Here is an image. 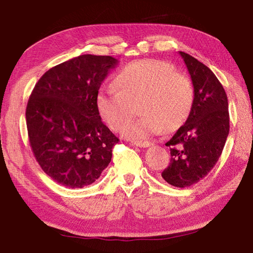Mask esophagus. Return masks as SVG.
I'll use <instances>...</instances> for the list:
<instances>
[{
	"mask_svg": "<svg viewBox=\"0 0 253 253\" xmlns=\"http://www.w3.org/2000/svg\"><path fill=\"white\" fill-rule=\"evenodd\" d=\"M131 145L137 146V147H140V148H147V147L151 146V142H149V141H138V140H133V141H131Z\"/></svg>",
	"mask_w": 253,
	"mask_h": 253,
	"instance_id": "34e87169",
	"label": "esophagus"
}]
</instances>
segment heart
I'll return each instance as SVG.
<instances>
[{"label": "heart", "instance_id": "b5f03b06", "mask_svg": "<svg viewBox=\"0 0 253 253\" xmlns=\"http://www.w3.org/2000/svg\"><path fill=\"white\" fill-rule=\"evenodd\" d=\"M113 83L116 90L103 87L98 91L96 108L112 129L118 130L123 126L122 133L127 138L141 139L162 129L176 130L190 116L194 103L193 83L186 74L175 71L166 61H133L116 74ZM136 107L143 115L127 122Z\"/></svg>", "mask_w": 253, "mask_h": 253}]
</instances>
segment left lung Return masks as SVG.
<instances>
[{"label":"left lung","instance_id":"obj_1","mask_svg":"<svg viewBox=\"0 0 253 253\" xmlns=\"http://www.w3.org/2000/svg\"><path fill=\"white\" fill-rule=\"evenodd\" d=\"M194 86L190 116L171 139V162L162 177L176 187L191 186L209 174L224 149L229 133L228 98L209 67L180 51Z\"/></svg>","mask_w":253,"mask_h":253}]
</instances>
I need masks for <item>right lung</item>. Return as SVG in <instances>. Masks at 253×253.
Wrapping results in <instances>:
<instances>
[{"label": "right lung", "instance_id": "right-lung-1", "mask_svg": "<svg viewBox=\"0 0 253 253\" xmlns=\"http://www.w3.org/2000/svg\"><path fill=\"white\" fill-rule=\"evenodd\" d=\"M117 59L81 54L43 74L26 107L34 156L43 172L71 189L92 184L120 139L104 125L95 98Z\"/></svg>", "mask_w": 253, "mask_h": 253}]
</instances>
